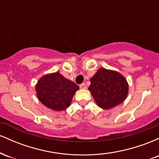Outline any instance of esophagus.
<instances>
[{
	"label": "esophagus",
	"mask_w": 159,
	"mask_h": 159,
	"mask_svg": "<svg viewBox=\"0 0 159 159\" xmlns=\"http://www.w3.org/2000/svg\"><path fill=\"white\" fill-rule=\"evenodd\" d=\"M80 88L81 89H86L87 88V86H86L85 84H80Z\"/></svg>",
	"instance_id": "obj_1"
}]
</instances>
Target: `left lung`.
<instances>
[{"mask_svg": "<svg viewBox=\"0 0 159 159\" xmlns=\"http://www.w3.org/2000/svg\"><path fill=\"white\" fill-rule=\"evenodd\" d=\"M88 90L96 105L107 110L125 101L129 93V84L120 72L100 68L90 78Z\"/></svg>", "mask_w": 159, "mask_h": 159, "instance_id": "left-lung-1", "label": "left lung"}]
</instances>
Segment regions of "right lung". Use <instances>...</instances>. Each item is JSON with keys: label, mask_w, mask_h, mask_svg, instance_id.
I'll return each instance as SVG.
<instances>
[{"label": "right lung", "mask_w": 159, "mask_h": 159, "mask_svg": "<svg viewBox=\"0 0 159 159\" xmlns=\"http://www.w3.org/2000/svg\"><path fill=\"white\" fill-rule=\"evenodd\" d=\"M79 87L60 72L45 74L35 86L36 96L43 105L53 111H64L70 106Z\"/></svg>", "instance_id": "1"}]
</instances>
